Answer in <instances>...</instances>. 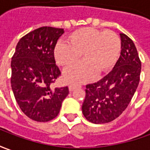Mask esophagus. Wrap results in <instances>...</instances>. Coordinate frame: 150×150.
<instances>
[{
    "mask_svg": "<svg viewBox=\"0 0 150 150\" xmlns=\"http://www.w3.org/2000/svg\"><path fill=\"white\" fill-rule=\"evenodd\" d=\"M75 89H76V85H69V91L71 92V91H73Z\"/></svg>",
    "mask_w": 150,
    "mask_h": 150,
    "instance_id": "34e87169",
    "label": "esophagus"
}]
</instances>
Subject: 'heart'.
Here are the masks:
<instances>
[{
  "mask_svg": "<svg viewBox=\"0 0 150 150\" xmlns=\"http://www.w3.org/2000/svg\"><path fill=\"white\" fill-rule=\"evenodd\" d=\"M120 51V41L113 31L81 28L71 33L68 43L59 42L54 48L57 63L63 66L74 64L83 54L85 60L66 69L65 79L80 84L91 80L96 73L106 72L116 63Z\"/></svg>",
  "mask_w": 150,
  "mask_h": 150,
  "instance_id": "obj_1",
  "label": "heart"
}]
</instances>
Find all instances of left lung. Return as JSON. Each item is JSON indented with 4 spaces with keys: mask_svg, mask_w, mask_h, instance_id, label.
I'll return each instance as SVG.
<instances>
[{
    "mask_svg": "<svg viewBox=\"0 0 150 150\" xmlns=\"http://www.w3.org/2000/svg\"><path fill=\"white\" fill-rule=\"evenodd\" d=\"M121 51L113 70L103 79L86 85L82 112L93 124H105L119 117L134 96L139 82L141 62L136 47L120 34Z\"/></svg>",
    "mask_w": 150,
    "mask_h": 150,
    "instance_id": "8db88e82",
    "label": "left lung"
}]
</instances>
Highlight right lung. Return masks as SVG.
Here are the masks:
<instances>
[{
	"label": "right lung",
	"instance_id": "obj_1",
	"mask_svg": "<svg viewBox=\"0 0 150 150\" xmlns=\"http://www.w3.org/2000/svg\"><path fill=\"white\" fill-rule=\"evenodd\" d=\"M64 29L44 26L19 40L11 59V84L24 114L35 121L47 122L58 115L68 87H51L60 75L54 50Z\"/></svg>",
	"mask_w": 150,
	"mask_h": 150
}]
</instances>
